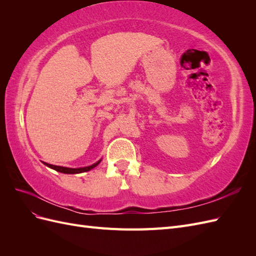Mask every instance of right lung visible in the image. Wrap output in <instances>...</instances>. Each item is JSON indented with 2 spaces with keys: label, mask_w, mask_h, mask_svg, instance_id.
Returning <instances> with one entry per match:
<instances>
[{
  "label": "right lung",
  "mask_w": 256,
  "mask_h": 256,
  "mask_svg": "<svg viewBox=\"0 0 256 256\" xmlns=\"http://www.w3.org/2000/svg\"><path fill=\"white\" fill-rule=\"evenodd\" d=\"M100 161H102V159L98 160L97 162H95L94 164L92 166H84V168H65V166H53V164H46V162H44V164L49 166L50 168H53L56 170V171L60 172V173H64V174H79V173H84V172H88V171H90L92 168H94L95 166H97Z\"/></svg>",
  "instance_id": "add662e5"
}]
</instances>
